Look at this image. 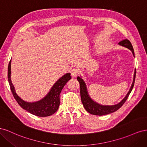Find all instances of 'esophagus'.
<instances>
[{
	"instance_id": "1",
	"label": "esophagus",
	"mask_w": 147,
	"mask_h": 147,
	"mask_svg": "<svg viewBox=\"0 0 147 147\" xmlns=\"http://www.w3.org/2000/svg\"><path fill=\"white\" fill-rule=\"evenodd\" d=\"M79 74V70L74 68L72 70H71V75H72V77H77Z\"/></svg>"
}]
</instances>
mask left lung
<instances>
[{
    "label": "left lung",
    "instance_id": "8db88e82",
    "mask_svg": "<svg viewBox=\"0 0 147 147\" xmlns=\"http://www.w3.org/2000/svg\"><path fill=\"white\" fill-rule=\"evenodd\" d=\"M118 44L119 45L126 47L128 48L129 50H130L132 53L133 56H134V49H133L132 44L129 40L127 39L123 40L119 42ZM136 75V70L135 69L134 78H133V82L131 84L129 91H128L126 96L124 97V99L121 102H119V103L117 104L113 105H101L93 100L88 94L86 83H84L82 77H78L77 80L79 82L80 85V96H81L82 102L84 106V109H85L87 112L90 113L92 115H99V116L108 115V114L116 112L117 110H118L124 104V102H125L126 100H127L129 95L130 94L131 92L132 91L133 86H134V84Z\"/></svg>",
    "mask_w": 147,
    "mask_h": 147
}]
</instances>
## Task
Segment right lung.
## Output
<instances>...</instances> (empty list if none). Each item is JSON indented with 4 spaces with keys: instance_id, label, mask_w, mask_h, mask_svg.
<instances>
[{
    "instance_id": "obj_1",
    "label": "right lung",
    "mask_w": 147,
    "mask_h": 147,
    "mask_svg": "<svg viewBox=\"0 0 147 147\" xmlns=\"http://www.w3.org/2000/svg\"><path fill=\"white\" fill-rule=\"evenodd\" d=\"M11 59L8 67V80L12 94L21 107L31 114L40 117H48L54 114L60 104V93L67 82L71 79L70 73L65 74L62 76L53 84L50 91L43 98L36 102H29L23 100L16 94L11 80Z\"/></svg>"
}]
</instances>
